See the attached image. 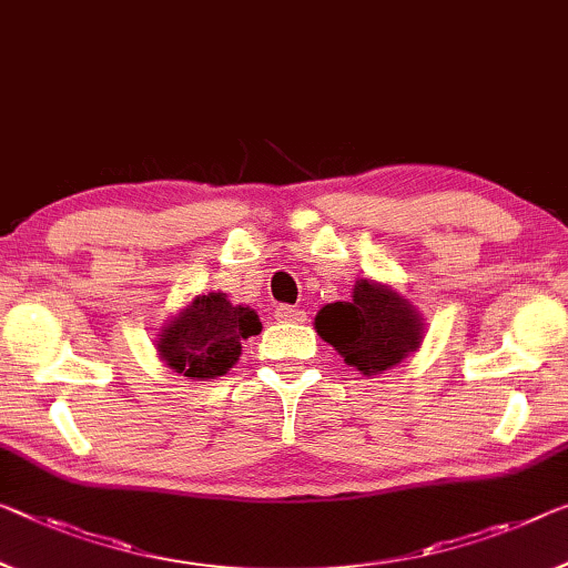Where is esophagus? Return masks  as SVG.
Returning a JSON list of instances; mask_svg holds the SVG:
<instances>
[{
    "label": "esophagus",
    "instance_id": "esophagus-1",
    "mask_svg": "<svg viewBox=\"0 0 568 568\" xmlns=\"http://www.w3.org/2000/svg\"><path fill=\"white\" fill-rule=\"evenodd\" d=\"M274 317L278 322H304L307 320V312H302L296 307H286V304H278V307L274 310Z\"/></svg>",
    "mask_w": 568,
    "mask_h": 568
}]
</instances>
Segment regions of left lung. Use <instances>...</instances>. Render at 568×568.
Wrapping results in <instances>:
<instances>
[{
	"instance_id": "1",
	"label": "left lung",
	"mask_w": 568,
	"mask_h": 568,
	"mask_svg": "<svg viewBox=\"0 0 568 568\" xmlns=\"http://www.w3.org/2000/svg\"><path fill=\"white\" fill-rule=\"evenodd\" d=\"M314 329L351 368L381 375L422 347L426 322L396 286L357 278L353 300L325 304Z\"/></svg>"
}]
</instances>
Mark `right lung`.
Listing matches in <instances>:
<instances>
[{
  "label": "right lung",
  "instance_id": "obj_1",
  "mask_svg": "<svg viewBox=\"0 0 568 568\" xmlns=\"http://www.w3.org/2000/svg\"><path fill=\"white\" fill-rule=\"evenodd\" d=\"M258 333V314L248 304H233L223 292H207L164 320L154 351L174 373L190 381H211L229 373L239 363L243 339Z\"/></svg>",
  "mask_w": 568,
  "mask_h": 568
}]
</instances>
